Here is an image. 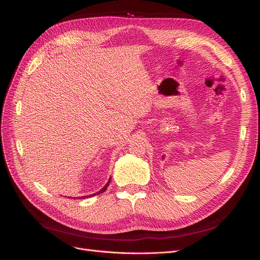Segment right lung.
<instances>
[{
    "mask_svg": "<svg viewBox=\"0 0 260 260\" xmlns=\"http://www.w3.org/2000/svg\"><path fill=\"white\" fill-rule=\"evenodd\" d=\"M109 182H111V178H109V180L107 181V183L99 190V192H97V193H94V194H91V195H89V196H82V197H80L79 199H84V198H88V197H91V196H95V195H99V194H101V193H103V192H105L106 190V188H107V186L109 185ZM70 198V197H68ZM78 198V197H77ZM74 199H75V197H74Z\"/></svg>",
    "mask_w": 260,
    "mask_h": 260,
    "instance_id": "right-lung-1",
    "label": "right lung"
}]
</instances>
